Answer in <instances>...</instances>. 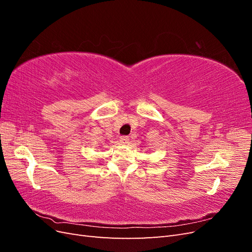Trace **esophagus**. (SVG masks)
Masks as SVG:
<instances>
[{
  "label": "esophagus",
  "mask_w": 252,
  "mask_h": 252,
  "mask_svg": "<svg viewBox=\"0 0 252 252\" xmlns=\"http://www.w3.org/2000/svg\"><path fill=\"white\" fill-rule=\"evenodd\" d=\"M120 142L122 145H127L129 143V138L128 136H121Z\"/></svg>",
  "instance_id": "1"
}]
</instances>
